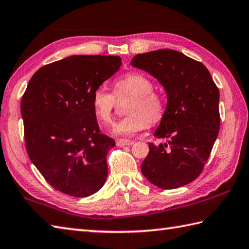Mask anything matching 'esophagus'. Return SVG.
<instances>
[{"label":"esophagus","instance_id":"34e87169","mask_svg":"<svg viewBox=\"0 0 249 249\" xmlns=\"http://www.w3.org/2000/svg\"><path fill=\"white\" fill-rule=\"evenodd\" d=\"M116 144L119 147H123V146H130L133 144V141H130V140H117L116 141Z\"/></svg>","mask_w":249,"mask_h":249}]
</instances>
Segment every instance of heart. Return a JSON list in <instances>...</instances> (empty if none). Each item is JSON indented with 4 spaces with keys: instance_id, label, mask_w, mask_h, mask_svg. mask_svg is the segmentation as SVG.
Segmentation results:
<instances>
[{
    "instance_id": "1",
    "label": "heart",
    "mask_w": 249,
    "mask_h": 249,
    "mask_svg": "<svg viewBox=\"0 0 249 249\" xmlns=\"http://www.w3.org/2000/svg\"><path fill=\"white\" fill-rule=\"evenodd\" d=\"M154 83L148 76L132 72L123 75L114 83L115 94L103 87L93 91L91 104L100 121L109 124L113 119L116 97L132 95L128 106L129 115L113 125V133L118 136H132L148 128L150 124H157L163 116L164 106L161 96L154 91Z\"/></svg>"
}]
</instances>
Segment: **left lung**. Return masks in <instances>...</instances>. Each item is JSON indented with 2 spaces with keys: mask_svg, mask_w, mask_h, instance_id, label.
<instances>
[{
  "mask_svg": "<svg viewBox=\"0 0 249 249\" xmlns=\"http://www.w3.org/2000/svg\"><path fill=\"white\" fill-rule=\"evenodd\" d=\"M131 65L158 80L166 92V107L141 166L151 184L175 189L201 174L220 126L219 91L201 62L172 49L139 53Z\"/></svg>",
  "mask_w": 249,
  "mask_h": 249,
  "instance_id": "obj_1",
  "label": "left lung"
}]
</instances>
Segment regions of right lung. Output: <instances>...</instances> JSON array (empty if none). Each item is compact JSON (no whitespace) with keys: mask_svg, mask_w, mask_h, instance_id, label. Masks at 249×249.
Masks as SVG:
<instances>
[{"mask_svg":"<svg viewBox=\"0 0 249 249\" xmlns=\"http://www.w3.org/2000/svg\"><path fill=\"white\" fill-rule=\"evenodd\" d=\"M121 64L118 55H71L30 79L20 106L28 155L62 194L89 196L105 184L115 141L100 133L91 98Z\"/></svg>","mask_w":249,"mask_h":249,"instance_id":"right-lung-1","label":"right lung"}]
</instances>
